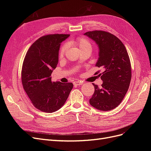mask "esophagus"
Instances as JSON below:
<instances>
[{
	"label": "esophagus",
	"instance_id": "esophagus-1",
	"mask_svg": "<svg viewBox=\"0 0 151 151\" xmlns=\"http://www.w3.org/2000/svg\"><path fill=\"white\" fill-rule=\"evenodd\" d=\"M83 84V82H81V81H75L74 83V86H80V85H82Z\"/></svg>",
	"mask_w": 151,
	"mask_h": 151
}]
</instances>
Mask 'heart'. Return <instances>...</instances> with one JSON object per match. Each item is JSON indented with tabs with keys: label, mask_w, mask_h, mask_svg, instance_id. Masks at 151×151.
Returning a JSON list of instances; mask_svg holds the SVG:
<instances>
[{
	"label": "heart",
	"mask_w": 151,
	"mask_h": 151,
	"mask_svg": "<svg viewBox=\"0 0 151 151\" xmlns=\"http://www.w3.org/2000/svg\"><path fill=\"white\" fill-rule=\"evenodd\" d=\"M68 44L74 45V46L77 47L80 50V51L87 48H91V44L88 40L84 37L77 38L75 40L72 41V42L68 43ZM67 49V45L66 44L63 45L60 47V50H59V52H58L59 57L62 58L63 55H64L65 52Z\"/></svg>",
	"instance_id": "b5f03b06"
}]
</instances>
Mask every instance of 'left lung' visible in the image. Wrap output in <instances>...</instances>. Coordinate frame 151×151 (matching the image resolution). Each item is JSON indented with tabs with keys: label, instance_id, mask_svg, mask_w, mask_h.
I'll use <instances>...</instances> for the list:
<instances>
[{
	"label": "left lung",
	"instance_id": "8db88e82",
	"mask_svg": "<svg viewBox=\"0 0 151 151\" xmlns=\"http://www.w3.org/2000/svg\"><path fill=\"white\" fill-rule=\"evenodd\" d=\"M84 35L98 45L99 57L96 66L103 70L95 73L103 82L101 88L93 83L94 93L89 103L99 110H111L121 103L129 88L132 69L129 54L122 41L109 32L95 30Z\"/></svg>",
	"mask_w": 151,
	"mask_h": 151
}]
</instances>
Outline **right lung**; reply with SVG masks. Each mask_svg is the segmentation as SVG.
Here are the masks:
<instances>
[{
    "instance_id": "right-lung-1",
    "label": "right lung",
    "mask_w": 151,
    "mask_h": 151,
    "mask_svg": "<svg viewBox=\"0 0 151 151\" xmlns=\"http://www.w3.org/2000/svg\"><path fill=\"white\" fill-rule=\"evenodd\" d=\"M68 34H50L31 45L22 63L21 82L33 106L45 113L60 109L73 88L72 83L52 81L51 74L57 67L60 43Z\"/></svg>"
}]
</instances>
